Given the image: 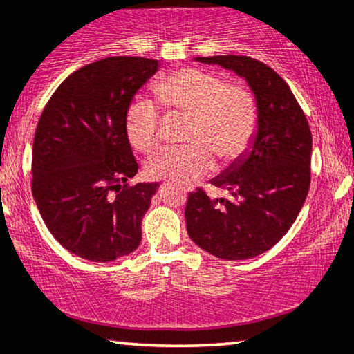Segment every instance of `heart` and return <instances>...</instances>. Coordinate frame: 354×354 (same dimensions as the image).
<instances>
[{
    "label": "heart",
    "instance_id": "b5f03b06",
    "mask_svg": "<svg viewBox=\"0 0 354 354\" xmlns=\"http://www.w3.org/2000/svg\"><path fill=\"white\" fill-rule=\"evenodd\" d=\"M156 101L169 115H186L183 138L189 144L151 156L145 173L151 180L178 185L198 180L214 167V156L229 165L245 155L258 129V101L247 84L225 82L201 66L174 70L155 83ZM125 136L133 149L149 153L158 144L160 111L145 97L125 109Z\"/></svg>",
    "mask_w": 354,
    "mask_h": 354
}]
</instances>
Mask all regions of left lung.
Listing matches in <instances>:
<instances>
[{"instance_id":"8db88e82","label":"left lung","mask_w":354,"mask_h":354,"mask_svg":"<svg viewBox=\"0 0 354 354\" xmlns=\"http://www.w3.org/2000/svg\"><path fill=\"white\" fill-rule=\"evenodd\" d=\"M247 80L258 101V133L253 150L212 185L232 199H210L203 187L186 204L191 240L222 259H248L268 252L286 235L301 212L310 187L312 133L288 83L257 58L199 57Z\"/></svg>"}]
</instances>
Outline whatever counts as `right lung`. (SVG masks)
<instances>
[{"mask_svg": "<svg viewBox=\"0 0 354 354\" xmlns=\"http://www.w3.org/2000/svg\"><path fill=\"white\" fill-rule=\"evenodd\" d=\"M156 68L151 58H101L64 80L40 114L32 196L50 234L80 258L114 261L140 245L158 185H131L138 163L124 119Z\"/></svg>", "mask_w": 354, "mask_h": 354, "instance_id": "1", "label": "right lung"}]
</instances>
